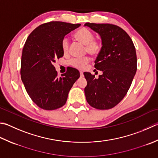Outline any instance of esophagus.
<instances>
[{
  "instance_id": "34e87169",
  "label": "esophagus",
  "mask_w": 158,
  "mask_h": 158,
  "mask_svg": "<svg viewBox=\"0 0 158 158\" xmlns=\"http://www.w3.org/2000/svg\"><path fill=\"white\" fill-rule=\"evenodd\" d=\"M79 73H80V75H81V77H83V73L82 71H79Z\"/></svg>"
}]
</instances>
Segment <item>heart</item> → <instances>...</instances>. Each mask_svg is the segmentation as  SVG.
I'll return each mask as SVG.
<instances>
[{
	"label": "heart",
	"mask_w": 158,
	"mask_h": 158,
	"mask_svg": "<svg viewBox=\"0 0 158 158\" xmlns=\"http://www.w3.org/2000/svg\"><path fill=\"white\" fill-rule=\"evenodd\" d=\"M75 36L77 40L85 44V52H88L92 56H97L100 53L102 48V42L100 40L94 39V33L85 27H82L77 31ZM70 42L68 37H64L61 40V48L64 53L69 51ZM89 61L88 56L81 57L72 58L69 60V64L71 66L76 69H81Z\"/></svg>",
	"instance_id": "b5f03b06"
}]
</instances>
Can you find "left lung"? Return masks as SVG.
<instances>
[{
    "mask_svg": "<svg viewBox=\"0 0 158 158\" xmlns=\"http://www.w3.org/2000/svg\"><path fill=\"white\" fill-rule=\"evenodd\" d=\"M101 35L102 48L94 67L103 72L96 78L85 72L84 89L89 105L98 110H109L118 105L127 93L137 70L136 52L130 37L122 28L112 24L86 23Z\"/></svg>",
    "mask_w": 158,
    "mask_h": 158,
    "instance_id": "left-lung-1",
    "label": "left lung"
}]
</instances>
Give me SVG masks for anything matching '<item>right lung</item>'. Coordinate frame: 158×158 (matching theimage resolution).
I'll list each match as a JSON object with an SVG mask.
<instances>
[{"instance_id": "obj_1", "label": "right lung", "mask_w": 158, "mask_h": 158, "mask_svg": "<svg viewBox=\"0 0 158 158\" xmlns=\"http://www.w3.org/2000/svg\"><path fill=\"white\" fill-rule=\"evenodd\" d=\"M81 24L60 21L42 24L30 33L24 44L21 58L20 75L31 100L39 107L54 110L66 103L68 94L80 73L68 67L58 77L53 63L64 56L61 40Z\"/></svg>"}]
</instances>
